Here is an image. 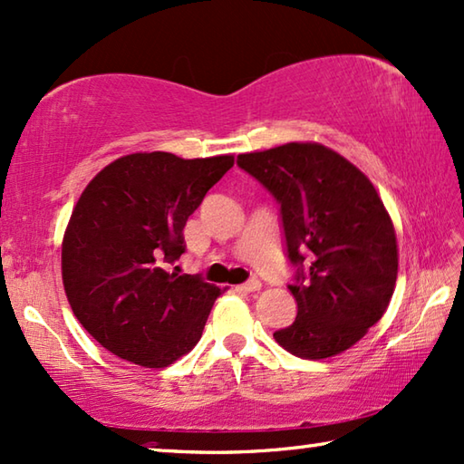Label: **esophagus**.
I'll list each match as a JSON object with an SVG mask.
<instances>
[{
  "label": "esophagus",
  "instance_id": "34e87169",
  "mask_svg": "<svg viewBox=\"0 0 464 464\" xmlns=\"http://www.w3.org/2000/svg\"><path fill=\"white\" fill-rule=\"evenodd\" d=\"M260 280H256V278H252V280H248V282H244V285H240V286H236L238 290H242V292H256V290H260Z\"/></svg>",
  "mask_w": 464,
  "mask_h": 464
}]
</instances>
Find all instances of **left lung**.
<instances>
[{"label":"left lung","mask_w":464,"mask_h":464,"mask_svg":"<svg viewBox=\"0 0 464 464\" xmlns=\"http://www.w3.org/2000/svg\"><path fill=\"white\" fill-rule=\"evenodd\" d=\"M280 206L295 323L274 338L298 358L344 353L382 318L399 252L394 226L361 169L320 144H285L236 158Z\"/></svg>","instance_id":"left-lung-1"}]
</instances>
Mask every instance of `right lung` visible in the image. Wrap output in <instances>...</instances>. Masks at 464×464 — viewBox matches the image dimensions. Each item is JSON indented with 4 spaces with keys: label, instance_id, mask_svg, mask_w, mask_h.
Returning <instances> with one entry per match:
<instances>
[{
    "label": "right lung",
    "instance_id": "obj_1",
    "mask_svg": "<svg viewBox=\"0 0 464 464\" xmlns=\"http://www.w3.org/2000/svg\"><path fill=\"white\" fill-rule=\"evenodd\" d=\"M234 156L168 152L118 158L75 204L62 244L65 296L111 354L164 368L202 336L220 288L168 266L186 252L184 226Z\"/></svg>",
    "mask_w": 464,
    "mask_h": 464
}]
</instances>
